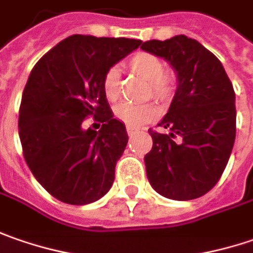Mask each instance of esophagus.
Returning <instances> with one entry per match:
<instances>
[{"label": "esophagus", "mask_w": 253, "mask_h": 253, "mask_svg": "<svg viewBox=\"0 0 253 253\" xmlns=\"http://www.w3.org/2000/svg\"><path fill=\"white\" fill-rule=\"evenodd\" d=\"M126 130H127V134L130 136V137H133L136 133H137V128L136 127H131V126H127L126 127Z\"/></svg>", "instance_id": "1"}]
</instances>
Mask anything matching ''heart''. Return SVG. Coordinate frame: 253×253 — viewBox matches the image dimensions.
<instances>
[{
	"label": "heart",
	"instance_id": "1",
	"mask_svg": "<svg viewBox=\"0 0 253 253\" xmlns=\"http://www.w3.org/2000/svg\"><path fill=\"white\" fill-rule=\"evenodd\" d=\"M128 68L136 75L148 81V96L163 103L170 102L177 90V75L170 69H164V62L154 53L138 52L128 59ZM103 93L109 100H116L120 94V71L112 66L106 71L102 82ZM159 110L153 103L134 105L123 102L116 107L115 116L125 125L138 127L156 119Z\"/></svg>",
	"mask_w": 253,
	"mask_h": 253
}]
</instances>
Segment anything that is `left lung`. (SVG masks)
Masks as SVG:
<instances>
[{
	"instance_id": "1",
	"label": "left lung",
	"mask_w": 253,
	"mask_h": 253,
	"mask_svg": "<svg viewBox=\"0 0 253 253\" xmlns=\"http://www.w3.org/2000/svg\"><path fill=\"white\" fill-rule=\"evenodd\" d=\"M141 49L164 58L177 73V90L169 113L148 130L153 147L144 156L151 187L160 195L188 201L219 181L235 143V92L212 52L185 35L147 41ZM182 138L175 142L174 137Z\"/></svg>"
}]
</instances>
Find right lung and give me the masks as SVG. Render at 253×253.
Instances as JSON below:
<instances>
[{
  "label": "right lung",
  "instance_id": "right-lung-1",
  "mask_svg": "<svg viewBox=\"0 0 253 253\" xmlns=\"http://www.w3.org/2000/svg\"><path fill=\"white\" fill-rule=\"evenodd\" d=\"M140 43L72 35L45 53L28 78L18 120L24 159L39 184L62 203H94L115 181L128 136L113 117L102 82L106 71ZM87 115L102 123L99 132L84 128Z\"/></svg>",
  "mask_w": 253,
  "mask_h": 253
}]
</instances>
